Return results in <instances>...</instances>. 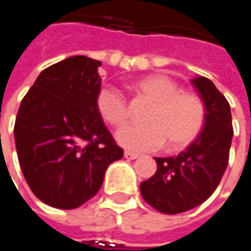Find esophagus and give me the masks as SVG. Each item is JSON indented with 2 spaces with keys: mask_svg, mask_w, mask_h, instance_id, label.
Listing matches in <instances>:
<instances>
[{
  "mask_svg": "<svg viewBox=\"0 0 251 251\" xmlns=\"http://www.w3.org/2000/svg\"><path fill=\"white\" fill-rule=\"evenodd\" d=\"M124 155H125V158H127V160H136V158L139 157L138 154L130 152V151H125V152H124Z\"/></svg>",
  "mask_w": 251,
  "mask_h": 251,
  "instance_id": "34e87169",
  "label": "esophagus"
}]
</instances>
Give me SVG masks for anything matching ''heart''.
<instances>
[{
    "instance_id": "heart-1",
    "label": "heart",
    "mask_w": 251,
    "mask_h": 251,
    "mask_svg": "<svg viewBox=\"0 0 251 251\" xmlns=\"http://www.w3.org/2000/svg\"><path fill=\"white\" fill-rule=\"evenodd\" d=\"M136 88L152 104L144 116L147 124L124 126L116 132V141L124 148L136 152L155 151L167 141L170 148H183L198 136L205 121V107L199 96L180 91L175 79L163 74L141 78ZM96 107L110 125H124L127 119L125 97L113 87L99 91Z\"/></svg>"
}]
</instances>
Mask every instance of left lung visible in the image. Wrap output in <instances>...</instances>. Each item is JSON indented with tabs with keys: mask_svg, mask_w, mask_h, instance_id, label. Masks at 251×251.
I'll return each instance as SVG.
<instances>
[{
	"mask_svg": "<svg viewBox=\"0 0 251 251\" xmlns=\"http://www.w3.org/2000/svg\"><path fill=\"white\" fill-rule=\"evenodd\" d=\"M190 81L203 101V127L178 155L155 157V175L139 186L144 201L163 214L186 212L203 203L228 166L232 139L229 104L211 79L198 75Z\"/></svg>",
	"mask_w": 251,
	"mask_h": 251,
	"instance_id": "obj_1",
	"label": "left lung"
}]
</instances>
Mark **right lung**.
<instances>
[{
    "instance_id": "right-lung-1",
    "label": "right lung",
    "mask_w": 251,
    "mask_h": 251,
    "mask_svg": "<svg viewBox=\"0 0 251 251\" xmlns=\"http://www.w3.org/2000/svg\"><path fill=\"white\" fill-rule=\"evenodd\" d=\"M100 61L78 55L43 70L25 96L14 125L25 181L43 203L75 209L101 187L124 157L96 107Z\"/></svg>"
}]
</instances>
